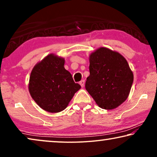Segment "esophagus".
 Wrapping results in <instances>:
<instances>
[{"instance_id":"esophagus-1","label":"esophagus","mask_w":157,"mask_h":157,"mask_svg":"<svg viewBox=\"0 0 157 157\" xmlns=\"http://www.w3.org/2000/svg\"><path fill=\"white\" fill-rule=\"evenodd\" d=\"M79 84L81 85V87H83V86L85 84V81L84 80H81L80 82H79Z\"/></svg>"}]
</instances>
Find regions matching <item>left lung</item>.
Here are the masks:
<instances>
[{
  "instance_id": "left-lung-1",
  "label": "left lung",
  "mask_w": 157,
  "mask_h": 157,
  "mask_svg": "<svg viewBox=\"0 0 157 157\" xmlns=\"http://www.w3.org/2000/svg\"><path fill=\"white\" fill-rule=\"evenodd\" d=\"M89 62L86 89L101 109L117 108L128 98L134 81L128 62L120 53L104 47L90 55Z\"/></svg>"
}]
</instances>
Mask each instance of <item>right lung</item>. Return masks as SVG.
Listing matches in <instances>:
<instances>
[{
    "mask_svg": "<svg viewBox=\"0 0 157 157\" xmlns=\"http://www.w3.org/2000/svg\"><path fill=\"white\" fill-rule=\"evenodd\" d=\"M64 59L49 54L32 70L29 89L31 97L44 110L58 113L67 107L81 86L64 68Z\"/></svg>",
    "mask_w": 157,
    "mask_h": 157,
    "instance_id": "1",
    "label": "right lung"
}]
</instances>
